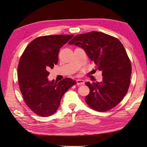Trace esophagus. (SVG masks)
Returning a JSON list of instances; mask_svg holds the SVG:
<instances>
[{"label": "esophagus", "instance_id": "obj_1", "mask_svg": "<svg viewBox=\"0 0 147 147\" xmlns=\"http://www.w3.org/2000/svg\"><path fill=\"white\" fill-rule=\"evenodd\" d=\"M84 80H82V79H78L76 80V84L77 85H84Z\"/></svg>", "mask_w": 147, "mask_h": 147}]
</instances>
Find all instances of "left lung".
<instances>
[{
    "label": "left lung",
    "instance_id": "left-lung-1",
    "mask_svg": "<svg viewBox=\"0 0 147 147\" xmlns=\"http://www.w3.org/2000/svg\"><path fill=\"white\" fill-rule=\"evenodd\" d=\"M68 43L83 48L96 69L102 71V82L85 83L90 88L85 99L86 104L100 112L115 107L127 93L131 74V62L122 43L97 31L78 34Z\"/></svg>",
    "mask_w": 147,
    "mask_h": 147
}]
</instances>
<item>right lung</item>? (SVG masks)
Segmentation results:
<instances>
[{
	"label": "right lung",
	"mask_w": 147,
	"mask_h": 147,
	"mask_svg": "<svg viewBox=\"0 0 147 147\" xmlns=\"http://www.w3.org/2000/svg\"><path fill=\"white\" fill-rule=\"evenodd\" d=\"M71 35H49L36 38L25 49L18 67V84L24 100L36 115L51 116L59 107L63 95L75 84L70 78L48 81V69L58 62L59 49Z\"/></svg>",
	"instance_id": "add662e5"
}]
</instances>
